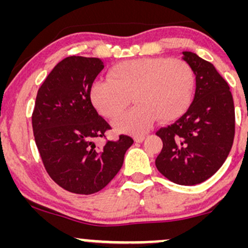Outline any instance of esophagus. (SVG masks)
<instances>
[{"label": "esophagus", "instance_id": "obj_1", "mask_svg": "<svg viewBox=\"0 0 248 248\" xmlns=\"http://www.w3.org/2000/svg\"><path fill=\"white\" fill-rule=\"evenodd\" d=\"M144 139H146V136H144V135H136V136H134V141L138 142V143H141V142H143Z\"/></svg>", "mask_w": 248, "mask_h": 248}]
</instances>
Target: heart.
<instances>
[{
    "label": "heart",
    "mask_w": 248,
    "mask_h": 248,
    "mask_svg": "<svg viewBox=\"0 0 248 248\" xmlns=\"http://www.w3.org/2000/svg\"><path fill=\"white\" fill-rule=\"evenodd\" d=\"M195 75L186 62L169 58H139L121 62L109 70V79H98L91 100L106 118L120 115L130 96L136 106L113 122L116 130L142 134L155 122L181 116L191 102Z\"/></svg>",
    "instance_id": "obj_1"
}]
</instances>
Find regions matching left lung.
I'll return each instance as SVG.
<instances>
[{"mask_svg": "<svg viewBox=\"0 0 248 248\" xmlns=\"http://www.w3.org/2000/svg\"><path fill=\"white\" fill-rule=\"evenodd\" d=\"M182 59L196 78L195 98L175 124L158 130L163 148L155 164L179 186H196L218 171L234 138V105L227 82L211 62L190 51Z\"/></svg>", "mask_w": 248, "mask_h": 248, "instance_id": "8db88e82", "label": "left lung"}]
</instances>
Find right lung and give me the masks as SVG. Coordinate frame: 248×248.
<instances>
[{
	"label": "right lung",
	"mask_w": 248,
	"mask_h": 248,
	"mask_svg": "<svg viewBox=\"0 0 248 248\" xmlns=\"http://www.w3.org/2000/svg\"><path fill=\"white\" fill-rule=\"evenodd\" d=\"M104 69L99 58L71 56L53 67L37 92L32 129L43 163L62 189L91 195L104 189L124 164L133 139L95 148L109 124L91 100V87Z\"/></svg>",
	"instance_id": "right-lung-1"
}]
</instances>
